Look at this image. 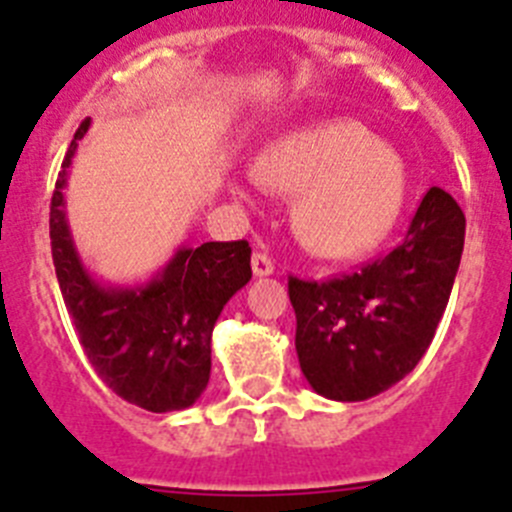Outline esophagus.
I'll return each instance as SVG.
<instances>
[{"instance_id": "obj_1", "label": "esophagus", "mask_w": 512, "mask_h": 512, "mask_svg": "<svg viewBox=\"0 0 512 512\" xmlns=\"http://www.w3.org/2000/svg\"><path fill=\"white\" fill-rule=\"evenodd\" d=\"M251 269H253V277H269V274H274V261L266 256V253H253L251 259Z\"/></svg>"}]
</instances>
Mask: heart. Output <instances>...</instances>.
<instances>
[{"instance_id": "obj_1", "label": "heart", "mask_w": 512, "mask_h": 512, "mask_svg": "<svg viewBox=\"0 0 512 512\" xmlns=\"http://www.w3.org/2000/svg\"><path fill=\"white\" fill-rule=\"evenodd\" d=\"M261 179L299 194L295 228L328 259H351L390 233L408 192V171L392 148L356 120H325L282 135L261 153ZM256 182H233L251 197Z\"/></svg>"}]
</instances>
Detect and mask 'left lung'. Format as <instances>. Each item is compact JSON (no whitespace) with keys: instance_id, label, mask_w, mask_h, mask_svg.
<instances>
[{"instance_id":"8db88e82","label":"left lung","mask_w":512,"mask_h":512,"mask_svg":"<svg viewBox=\"0 0 512 512\" xmlns=\"http://www.w3.org/2000/svg\"><path fill=\"white\" fill-rule=\"evenodd\" d=\"M464 212L441 187L420 202L405 241L351 277H289L300 369L318 395L361 402L413 372L443 318L461 251Z\"/></svg>"}]
</instances>
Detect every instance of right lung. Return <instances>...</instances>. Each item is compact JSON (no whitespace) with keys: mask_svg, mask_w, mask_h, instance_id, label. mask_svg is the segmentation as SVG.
Listing matches in <instances>:
<instances>
[{"mask_svg":"<svg viewBox=\"0 0 512 512\" xmlns=\"http://www.w3.org/2000/svg\"><path fill=\"white\" fill-rule=\"evenodd\" d=\"M92 120L81 122L63 158L51 202L53 266L81 348L107 387L151 413L184 410L210 382L212 328L251 279L246 241L179 246L148 282L104 284L84 266L66 217L71 158Z\"/></svg>","mask_w":512,"mask_h":512,"instance_id":"obj_1","label":"right lung"}]
</instances>
